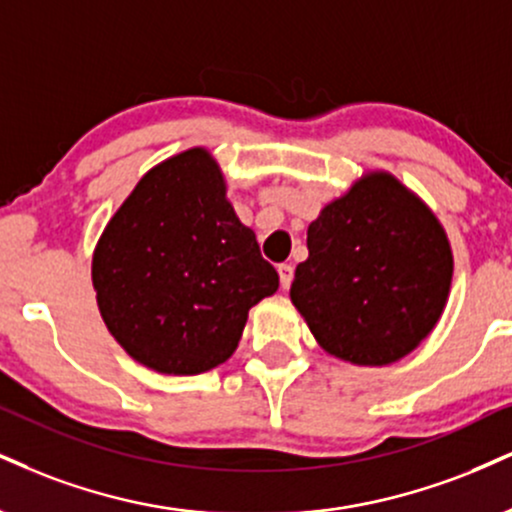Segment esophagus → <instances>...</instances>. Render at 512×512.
<instances>
[{"instance_id":"34e87169","label":"esophagus","mask_w":512,"mask_h":512,"mask_svg":"<svg viewBox=\"0 0 512 512\" xmlns=\"http://www.w3.org/2000/svg\"><path fill=\"white\" fill-rule=\"evenodd\" d=\"M279 281H281L283 291L291 286V281H293V267H291V264H279Z\"/></svg>"}]
</instances>
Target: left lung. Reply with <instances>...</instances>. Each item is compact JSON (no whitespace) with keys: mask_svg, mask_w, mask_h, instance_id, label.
<instances>
[{"mask_svg":"<svg viewBox=\"0 0 512 512\" xmlns=\"http://www.w3.org/2000/svg\"><path fill=\"white\" fill-rule=\"evenodd\" d=\"M291 300L326 353L391 365L439 322L453 252L439 219L391 174L362 176L307 229Z\"/></svg>","mask_w":512,"mask_h":512,"instance_id":"obj_1","label":"left lung"}]
</instances>
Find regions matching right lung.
<instances>
[{"instance_id":"obj_1","label":"right lung","mask_w":512,"mask_h":512,"mask_svg":"<svg viewBox=\"0 0 512 512\" xmlns=\"http://www.w3.org/2000/svg\"><path fill=\"white\" fill-rule=\"evenodd\" d=\"M92 286L133 360L190 377L229 360L279 274L226 200L217 162L195 147L147 171L109 219Z\"/></svg>"}]
</instances>
